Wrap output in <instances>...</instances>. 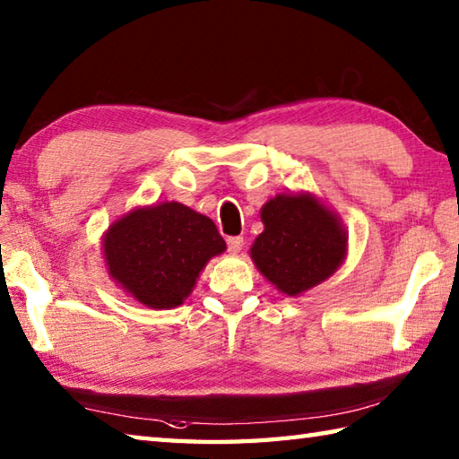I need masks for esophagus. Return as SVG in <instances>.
Here are the masks:
<instances>
[{
    "label": "esophagus",
    "instance_id": "esophagus-1",
    "mask_svg": "<svg viewBox=\"0 0 459 459\" xmlns=\"http://www.w3.org/2000/svg\"><path fill=\"white\" fill-rule=\"evenodd\" d=\"M227 245H229V251L232 253V255H237L240 248H243V237H229L227 238Z\"/></svg>",
    "mask_w": 459,
    "mask_h": 459
}]
</instances>
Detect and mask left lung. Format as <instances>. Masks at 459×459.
Wrapping results in <instances>:
<instances>
[{
  "mask_svg": "<svg viewBox=\"0 0 459 459\" xmlns=\"http://www.w3.org/2000/svg\"><path fill=\"white\" fill-rule=\"evenodd\" d=\"M265 224L251 247L255 265L285 295L328 279L346 259L348 232L314 194H277L261 208Z\"/></svg>",
  "mask_w": 459,
  "mask_h": 459,
  "instance_id": "1",
  "label": "left lung"
}]
</instances>
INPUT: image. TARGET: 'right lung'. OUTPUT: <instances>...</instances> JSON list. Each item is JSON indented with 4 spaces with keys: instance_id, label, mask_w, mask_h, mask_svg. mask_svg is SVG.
Instances as JSON below:
<instances>
[{
    "instance_id": "1",
    "label": "right lung",
    "mask_w": 459,
    "mask_h": 459,
    "mask_svg": "<svg viewBox=\"0 0 459 459\" xmlns=\"http://www.w3.org/2000/svg\"><path fill=\"white\" fill-rule=\"evenodd\" d=\"M224 248L216 224L180 202L135 208L103 237L108 277L152 309L182 306L200 271Z\"/></svg>"
}]
</instances>
